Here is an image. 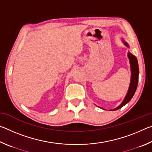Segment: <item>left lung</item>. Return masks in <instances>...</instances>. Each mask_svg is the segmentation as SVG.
I'll return each instance as SVG.
<instances>
[{
	"mask_svg": "<svg viewBox=\"0 0 152 152\" xmlns=\"http://www.w3.org/2000/svg\"><path fill=\"white\" fill-rule=\"evenodd\" d=\"M123 43H124L125 46L129 48V45L127 42H125V41H123ZM127 56L129 60V63H130V67H131V73H132V75H131V82L129 84V87L128 92L126 96L125 97L123 101L121 102L119 106L115 108V109H113L109 110H116L121 109V108L123 107L124 105H125L129 102L130 101V100L132 99V97L134 95L135 92L136 91V89H137V84H138V78H139V66H138V61L137 60V58L135 57V56H133L132 53L130 52H128Z\"/></svg>",
	"mask_w": 152,
	"mask_h": 152,
	"instance_id": "left-lung-1",
	"label": "left lung"
}]
</instances>
